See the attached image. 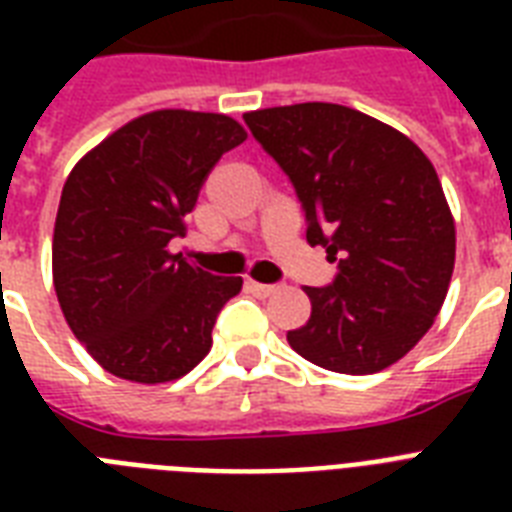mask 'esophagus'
Here are the masks:
<instances>
[{"mask_svg": "<svg viewBox=\"0 0 512 512\" xmlns=\"http://www.w3.org/2000/svg\"><path fill=\"white\" fill-rule=\"evenodd\" d=\"M249 289H252V292H255V295H260V297H268V295H273V292H276V284H260V281H249L247 284Z\"/></svg>", "mask_w": 512, "mask_h": 512, "instance_id": "34e87169", "label": "esophagus"}]
</instances>
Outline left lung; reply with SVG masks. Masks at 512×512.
Masks as SVG:
<instances>
[{"mask_svg":"<svg viewBox=\"0 0 512 512\" xmlns=\"http://www.w3.org/2000/svg\"><path fill=\"white\" fill-rule=\"evenodd\" d=\"M255 140L303 201L305 239L337 276L305 287L292 350L340 374L396 364L433 327L454 271V217L433 164L388 124L337 103L249 111Z\"/></svg>","mask_w":512,"mask_h":512,"instance_id":"8db88e82","label":"left lung"}]
</instances>
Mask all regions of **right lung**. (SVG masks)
Listing matches in <instances>:
<instances>
[{
  "instance_id": "add662e5",
  "label": "right lung",
  "mask_w": 512,
  "mask_h": 512,
  "mask_svg": "<svg viewBox=\"0 0 512 512\" xmlns=\"http://www.w3.org/2000/svg\"><path fill=\"white\" fill-rule=\"evenodd\" d=\"M244 140L231 116L164 108L119 127L68 175L52 281L68 327L106 372L170 382L212 348L241 276H212L172 255L170 241L220 156Z\"/></svg>"
}]
</instances>
